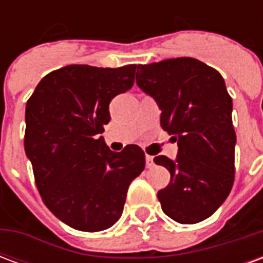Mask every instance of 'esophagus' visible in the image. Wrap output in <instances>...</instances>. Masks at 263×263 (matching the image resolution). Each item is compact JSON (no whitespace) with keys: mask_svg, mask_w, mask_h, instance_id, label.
I'll return each instance as SVG.
<instances>
[{"mask_svg":"<svg viewBox=\"0 0 263 263\" xmlns=\"http://www.w3.org/2000/svg\"><path fill=\"white\" fill-rule=\"evenodd\" d=\"M154 166H155L154 156H149V155H146V167H148V169H152Z\"/></svg>","mask_w":263,"mask_h":263,"instance_id":"1","label":"esophagus"}]
</instances>
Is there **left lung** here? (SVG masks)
Masks as SVG:
<instances>
[{"mask_svg":"<svg viewBox=\"0 0 263 263\" xmlns=\"http://www.w3.org/2000/svg\"><path fill=\"white\" fill-rule=\"evenodd\" d=\"M137 84L156 100L160 126L179 152L155 163L171 172V183L158 192L162 210L180 224H196L214 214L231 192L235 175L232 100L222 76L193 58L139 65Z\"/></svg>","mask_w":263,"mask_h":263,"instance_id":"8db88e82","label":"left lung"}]
</instances>
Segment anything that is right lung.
I'll return each instance as SVG.
<instances>
[{
    "label": "right lung",
    "mask_w": 263,
    "mask_h": 263,
    "mask_svg": "<svg viewBox=\"0 0 263 263\" xmlns=\"http://www.w3.org/2000/svg\"><path fill=\"white\" fill-rule=\"evenodd\" d=\"M137 65H70L39 81L26 103L25 152L43 203L74 230L97 232L120 220L131 182L145 169L138 145L109 151V103L134 86Z\"/></svg>",
    "instance_id": "right-lung-1"
}]
</instances>
